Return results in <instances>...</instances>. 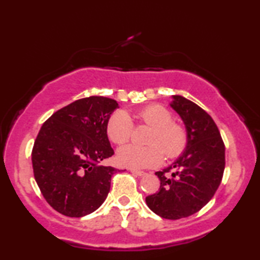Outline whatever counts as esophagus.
Listing matches in <instances>:
<instances>
[{"label":"esophagus","instance_id":"34e87169","mask_svg":"<svg viewBox=\"0 0 260 260\" xmlns=\"http://www.w3.org/2000/svg\"><path fill=\"white\" fill-rule=\"evenodd\" d=\"M129 171L133 174L139 175V177H143V175H146V172H143V171H138V170H134V169H131Z\"/></svg>","mask_w":260,"mask_h":260}]
</instances>
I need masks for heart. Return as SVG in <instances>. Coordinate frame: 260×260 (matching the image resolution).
Segmentation results:
<instances>
[{"instance_id":"heart-1","label":"heart","mask_w":260,"mask_h":260,"mask_svg":"<svg viewBox=\"0 0 260 260\" xmlns=\"http://www.w3.org/2000/svg\"><path fill=\"white\" fill-rule=\"evenodd\" d=\"M139 118L144 124L153 127L149 139L151 146L126 144L117 152V159L122 166L132 169H150L161 164L164 153L169 159L182 155L188 144L186 127L173 121V114L160 104H151L141 109ZM134 132V122L124 110H118L109 118L107 133L117 144L128 141Z\"/></svg>"}]
</instances>
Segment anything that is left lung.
<instances>
[{"label": "left lung", "instance_id": "1", "mask_svg": "<svg viewBox=\"0 0 260 260\" xmlns=\"http://www.w3.org/2000/svg\"><path fill=\"white\" fill-rule=\"evenodd\" d=\"M171 107L186 125L188 144L172 165L156 172L159 190L146 202L161 218L177 220L199 212L213 197L225 170V144L212 118L199 105L174 95Z\"/></svg>", "mask_w": 260, "mask_h": 260}]
</instances>
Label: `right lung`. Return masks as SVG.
Returning <instances> with one entry per match:
<instances>
[{
    "mask_svg": "<svg viewBox=\"0 0 260 260\" xmlns=\"http://www.w3.org/2000/svg\"><path fill=\"white\" fill-rule=\"evenodd\" d=\"M117 101L90 96L61 108L45 121L35 139V181L52 209L80 218L98 210L117 170L100 162L111 157L107 124Z\"/></svg>",
    "mask_w": 260,
    "mask_h": 260,
    "instance_id": "right-lung-1",
    "label": "right lung"
}]
</instances>
